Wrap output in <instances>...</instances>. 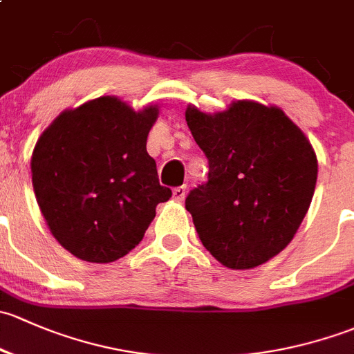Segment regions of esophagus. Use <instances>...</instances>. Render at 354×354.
Returning a JSON list of instances; mask_svg holds the SVG:
<instances>
[{
    "label": "esophagus",
    "instance_id": "esophagus-1",
    "mask_svg": "<svg viewBox=\"0 0 354 354\" xmlns=\"http://www.w3.org/2000/svg\"><path fill=\"white\" fill-rule=\"evenodd\" d=\"M174 198L178 199V201H182V199L185 198V194H187V185H178V187H176L172 191Z\"/></svg>",
    "mask_w": 354,
    "mask_h": 354
}]
</instances>
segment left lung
I'll list each match as a JSON object with an SVG mask.
<instances>
[{"mask_svg":"<svg viewBox=\"0 0 354 354\" xmlns=\"http://www.w3.org/2000/svg\"><path fill=\"white\" fill-rule=\"evenodd\" d=\"M185 121L209 165L185 198L203 245L230 269L278 256L315 191L317 156L305 134L281 109L245 100L214 115L189 107Z\"/></svg>","mask_w":354,"mask_h":354,"instance_id":"left-lung-1","label":"left lung"}]
</instances>
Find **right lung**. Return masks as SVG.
Listing matches in <instances>:
<instances>
[{
	"label": "right lung",
	"mask_w": 354,
	"mask_h": 354,
	"mask_svg": "<svg viewBox=\"0 0 354 354\" xmlns=\"http://www.w3.org/2000/svg\"><path fill=\"white\" fill-rule=\"evenodd\" d=\"M158 111H131L114 97L59 115L39 138L32 182L57 242L88 262H112L143 240L158 203L172 191L158 182L147 138Z\"/></svg>",
	"instance_id": "add662e5"
}]
</instances>
